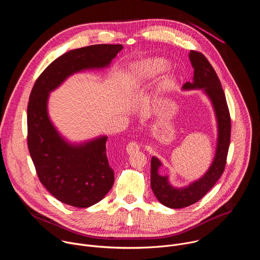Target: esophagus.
I'll return each mask as SVG.
<instances>
[{"label":"esophagus","mask_w":260,"mask_h":260,"mask_svg":"<svg viewBox=\"0 0 260 260\" xmlns=\"http://www.w3.org/2000/svg\"><path fill=\"white\" fill-rule=\"evenodd\" d=\"M139 149H140V145L137 142H135V141L129 142L127 144V146H126V152L128 154H132V153H134L136 151H139Z\"/></svg>","instance_id":"obj_1"}]
</instances>
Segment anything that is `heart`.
Instances as JSON below:
<instances>
[{
	"label": "heart",
	"mask_w": 260,
	"mask_h": 260,
	"mask_svg": "<svg viewBox=\"0 0 260 260\" xmlns=\"http://www.w3.org/2000/svg\"><path fill=\"white\" fill-rule=\"evenodd\" d=\"M169 69V61L159 57H151L135 62L125 73L123 87L126 90H136L142 88L155 80ZM175 81L176 80L173 75L162 76L156 83L153 96L158 99L167 94L174 87Z\"/></svg>",
	"instance_id": "b5f03b06"
}]
</instances>
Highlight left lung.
Segmentation results:
<instances>
[{
  "instance_id": "8db88e82",
  "label": "left lung",
  "mask_w": 260,
  "mask_h": 260,
  "mask_svg": "<svg viewBox=\"0 0 260 260\" xmlns=\"http://www.w3.org/2000/svg\"><path fill=\"white\" fill-rule=\"evenodd\" d=\"M189 59L193 67V81L186 82L182 89H203L210 99L216 115L218 138L216 153L212 165L206 174L188 186L176 188L170 184L168 176L158 174L161 161L151 158V188L156 199L166 207L180 209L199 202L221 177L226 165V157L231 142V116L223 89L217 74L206 56L198 51L190 50Z\"/></svg>"
}]
</instances>
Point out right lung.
I'll return each instance as SVG.
<instances>
[{"instance_id":"obj_1","label":"right lung","mask_w":260,"mask_h":260,"mask_svg":"<svg viewBox=\"0 0 260 260\" xmlns=\"http://www.w3.org/2000/svg\"><path fill=\"white\" fill-rule=\"evenodd\" d=\"M122 48L120 44H100L70 50L42 72L29 94L28 151L40 182L66 205L88 208L99 203L112 188L114 172L107 158L108 137L81 144L62 138L48 115L49 93L73 74L108 67Z\"/></svg>"}]
</instances>
